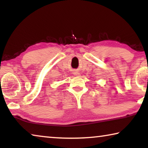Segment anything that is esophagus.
Instances as JSON below:
<instances>
[{"label": "esophagus", "instance_id": "34e87169", "mask_svg": "<svg viewBox=\"0 0 148 148\" xmlns=\"http://www.w3.org/2000/svg\"><path fill=\"white\" fill-rule=\"evenodd\" d=\"M74 74L76 75V76H79V73H78V72H74Z\"/></svg>", "mask_w": 148, "mask_h": 148}]
</instances>
